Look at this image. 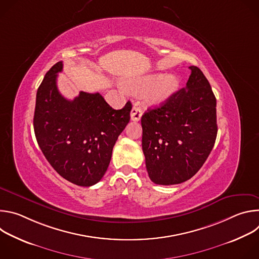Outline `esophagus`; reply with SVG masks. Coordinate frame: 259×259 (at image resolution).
Here are the masks:
<instances>
[{
    "label": "esophagus",
    "mask_w": 259,
    "mask_h": 259,
    "mask_svg": "<svg viewBox=\"0 0 259 259\" xmlns=\"http://www.w3.org/2000/svg\"><path fill=\"white\" fill-rule=\"evenodd\" d=\"M141 115H142V110L139 106L137 105H134L133 108L131 109V113H130V117H131V120L132 121H139L140 118H141Z\"/></svg>",
    "instance_id": "34e87169"
}]
</instances>
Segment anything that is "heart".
<instances>
[{
  "label": "heart",
  "instance_id": "obj_1",
  "mask_svg": "<svg viewBox=\"0 0 259 259\" xmlns=\"http://www.w3.org/2000/svg\"><path fill=\"white\" fill-rule=\"evenodd\" d=\"M179 79L174 75L152 73L132 79L127 88L133 93H143L144 100L152 105L166 102L178 89Z\"/></svg>",
  "mask_w": 259,
  "mask_h": 259
}]
</instances>
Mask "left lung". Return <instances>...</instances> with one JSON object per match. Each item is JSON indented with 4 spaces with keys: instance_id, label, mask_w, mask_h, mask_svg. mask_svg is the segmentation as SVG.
<instances>
[{
    "instance_id": "1",
    "label": "left lung",
    "mask_w": 259,
    "mask_h": 259,
    "mask_svg": "<svg viewBox=\"0 0 259 259\" xmlns=\"http://www.w3.org/2000/svg\"><path fill=\"white\" fill-rule=\"evenodd\" d=\"M189 68L187 86L141 118L145 166L156 184L171 186L192 178L215 143L216 98L202 70Z\"/></svg>"
}]
</instances>
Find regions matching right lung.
Segmentation results:
<instances>
[{
    "label": "right lung",
    "instance_id": "right-lung-1",
    "mask_svg": "<svg viewBox=\"0 0 259 259\" xmlns=\"http://www.w3.org/2000/svg\"><path fill=\"white\" fill-rule=\"evenodd\" d=\"M62 61L45 75L36 91L33 129L45 158L64 179L91 187L104 175L113 147L130 121L131 102L110 107L99 93L81 91L64 98L57 88Z\"/></svg>",
    "mask_w": 259,
    "mask_h": 259
}]
</instances>
